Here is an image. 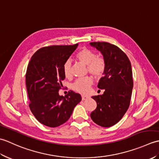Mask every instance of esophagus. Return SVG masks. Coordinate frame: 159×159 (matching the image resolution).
<instances>
[{
    "mask_svg": "<svg viewBox=\"0 0 159 159\" xmlns=\"http://www.w3.org/2000/svg\"><path fill=\"white\" fill-rule=\"evenodd\" d=\"M88 96H85V95H82V100H87V98H88Z\"/></svg>",
    "mask_w": 159,
    "mask_h": 159,
    "instance_id": "esophagus-1",
    "label": "esophagus"
}]
</instances>
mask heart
Here are the masks:
<instances>
[{"mask_svg":"<svg viewBox=\"0 0 159 159\" xmlns=\"http://www.w3.org/2000/svg\"><path fill=\"white\" fill-rule=\"evenodd\" d=\"M76 58L87 66L88 72L96 78H100L103 75L106 69V61L103 57H96V53L93 50L87 48H83L76 53ZM63 71L66 78L71 76V62L67 60L63 66ZM93 84V80L91 77L77 79L74 82L72 88L76 92L80 93H87L90 90V87Z\"/></svg>","mask_w":159,"mask_h":159,"instance_id":"heart-1","label":"heart"}]
</instances>
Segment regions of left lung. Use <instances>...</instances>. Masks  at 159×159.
<instances>
[{"mask_svg": "<svg viewBox=\"0 0 159 159\" xmlns=\"http://www.w3.org/2000/svg\"><path fill=\"white\" fill-rule=\"evenodd\" d=\"M100 51L106 61V69L98 87L104 89L102 95L92 96L96 109L90 116L96 124L111 127L117 124L130 105L133 87L131 63L127 55L117 46L108 42H91Z\"/></svg>", "mask_w": 159, "mask_h": 159, "instance_id": "1", "label": "left lung"}]
</instances>
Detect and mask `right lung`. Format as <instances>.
I'll use <instances>...</instances> for the list:
<instances>
[{
	"label": "right lung",
	"mask_w": 159,
	"mask_h": 159,
	"mask_svg": "<svg viewBox=\"0 0 159 159\" xmlns=\"http://www.w3.org/2000/svg\"><path fill=\"white\" fill-rule=\"evenodd\" d=\"M50 46L39 49L32 56L26 73L29 108L40 123L55 128L68 120L81 96L69 91L59 96L65 79L63 66L78 46Z\"/></svg>",
	"instance_id": "right-lung-1"
}]
</instances>
